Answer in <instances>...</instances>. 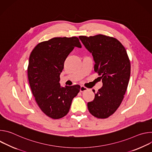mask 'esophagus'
<instances>
[{"label": "esophagus", "mask_w": 152, "mask_h": 152, "mask_svg": "<svg viewBox=\"0 0 152 152\" xmlns=\"http://www.w3.org/2000/svg\"><path fill=\"white\" fill-rule=\"evenodd\" d=\"M88 90V88H86V87H85L84 86H80V91L81 92V93H82V92H83V91H86Z\"/></svg>", "instance_id": "esophagus-1"}]
</instances>
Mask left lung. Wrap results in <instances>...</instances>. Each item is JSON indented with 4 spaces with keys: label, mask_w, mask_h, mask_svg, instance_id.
I'll return each mask as SVG.
<instances>
[{
    "label": "left lung",
    "mask_w": 152,
    "mask_h": 152,
    "mask_svg": "<svg viewBox=\"0 0 152 152\" xmlns=\"http://www.w3.org/2000/svg\"><path fill=\"white\" fill-rule=\"evenodd\" d=\"M83 45L93 55L94 71L101 76L103 86L87 104L95 117L106 118L120 106L131 75V63L127 52L116 38L103 35L80 36ZM94 93V90H93Z\"/></svg>",
    "instance_id": "1"
}]
</instances>
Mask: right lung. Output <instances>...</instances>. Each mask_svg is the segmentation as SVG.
I'll return each mask as SVG.
<instances>
[{"label":"right lung","instance_id":"obj_1","mask_svg":"<svg viewBox=\"0 0 152 152\" xmlns=\"http://www.w3.org/2000/svg\"><path fill=\"white\" fill-rule=\"evenodd\" d=\"M82 46L77 37H55L39 42L32 51L28 76L31 89L41 110L53 119L66 115L80 91L79 85L62 87L60 74L70 53Z\"/></svg>","mask_w":152,"mask_h":152}]
</instances>
